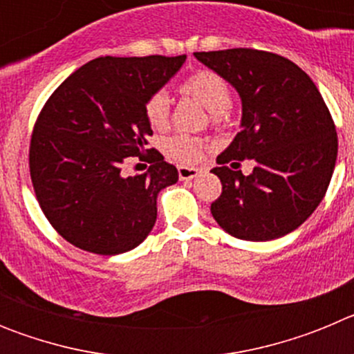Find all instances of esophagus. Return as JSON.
I'll list each match as a JSON object with an SVG mask.
<instances>
[{
    "instance_id": "obj_1",
    "label": "esophagus",
    "mask_w": 354,
    "mask_h": 354,
    "mask_svg": "<svg viewBox=\"0 0 354 354\" xmlns=\"http://www.w3.org/2000/svg\"><path fill=\"white\" fill-rule=\"evenodd\" d=\"M200 174L198 168L193 167H179V179L180 180H192Z\"/></svg>"
}]
</instances>
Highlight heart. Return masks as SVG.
Segmentation results:
<instances>
[{"label":"heart","instance_id":"heart-1","mask_svg":"<svg viewBox=\"0 0 354 354\" xmlns=\"http://www.w3.org/2000/svg\"><path fill=\"white\" fill-rule=\"evenodd\" d=\"M184 95L193 97L212 115L225 113L232 104V90L223 76L209 68H200L187 76L180 84ZM145 117L149 124L156 129L165 127L170 117V97L167 92L152 93L145 102ZM202 142L192 136L177 134L165 142V150L170 158L179 162H192L198 158Z\"/></svg>","mask_w":354,"mask_h":354}]
</instances>
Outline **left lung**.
Masks as SVG:
<instances>
[{"label":"left lung","mask_w":354,"mask_h":354,"mask_svg":"<svg viewBox=\"0 0 354 354\" xmlns=\"http://www.w3.org/2000/svg\"><path fill=\"white\" fill-rule=\"evenodd\" d=\"M241 97V131L218 156L221 180L212 218L245 241L292 232L324 198L337 161V131L314 81L280 55L257 49L195 53ZM256 162L250 176L224 165Z\"/></svg>","instance_id":"8db88e82"}]
</instances>
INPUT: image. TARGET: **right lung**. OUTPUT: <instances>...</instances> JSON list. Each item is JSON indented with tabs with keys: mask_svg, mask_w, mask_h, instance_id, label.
<instances>
[{
	"mask_svg": "<svg viewBox=\"0 0 354 354\" xmlns=\"http://www.w3.org/2000/svg\"><path fill=\"white\" fill-rule=\"evenodd\" d=\"M180 56L115 58L84 64L53 92L30 145L40 209L71 245L118 255L142 245L158 218V195L179 171L156 149L145 174L124 177L127 158L143 159L152 129L145 102L179 72Z\"/></svg>",
	"mask_w": 354,
	"mask_h": 354,
	"instance_id": "add662e5",
	"label": "right lung"
}]
</instances>
